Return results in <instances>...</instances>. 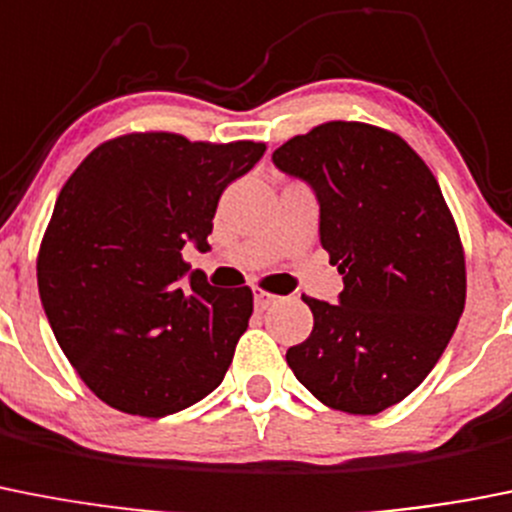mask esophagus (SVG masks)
<instances>
[{
    "label": "esophagus",
    "mask_w": 512,
    "mask_h": 512,
    "mask_svg": "<svg viewBox=\"0 0 512 512\" xmlns=\"http://www.w3.org/2000/svg\"><path fill=\"white\" fill-rule=\"evenodd\" d=\"M276 302H279V297H276V294L264 292V289H256V294H253V304H256V309H259V312H264V309H269L271 304H276Z\"/></svg>",
    "instance_id": "esophagus-1"
}]
</instances>
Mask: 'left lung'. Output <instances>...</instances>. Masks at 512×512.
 <instances>
[{
    "label": "left lung",
    "instance_id": "8db88e82",
    "mask_svg": "<svg viewBox=\"0 0 512 512\" xmlns=\"http://www.w3.org/2000/svg\"><path fill=\"white\" fill-rule=\"evenodd\" d=\"M271 159L317 195L345 284L337 304L302 297L314 327L289 368L330 409L381 414L431 373L464 309L462 241L437 177L398 134L360 121L314 126Z\"/></svg>",
    "mask_w": 512,
    "mask_h": 512
}]
</instances>
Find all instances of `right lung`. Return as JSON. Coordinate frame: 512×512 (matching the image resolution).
Wrapping results in <instances>:
<instances>
[{"instance_id":"right-lung-1","label":"right lung","mask_w":512,"mask_h":512,"mask_svg":"<svg viewBox=\"0 0 512 512\" xmlns=\"http://www.w3.org/2000/svg\"><path fill=\"white\" fill-rule=\"evenodd\" d=\"M264 152L126 134L93 149L60 190L37 287L60 350L111 409L162 419L223 381L253 294L210 287L182 248H208L220 195Z\"/></svg>"}]
</instances>
